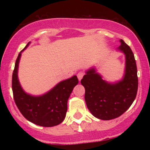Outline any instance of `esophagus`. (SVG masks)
I'll use <instances>...</instances> for the list:
<instances>
[{
  "instance_id": "obj_1",
  "label": "esophagus",
  "mask_w": 150,
  "mask_h": 150,
  "mask_svg": "<svg viewBox=\"0 0 150 150\" xmlns=\"http://www.w3.org/2000/svg\"><path fill=\"white\" fill-rule=\"evenodd\" d=\"M84 75H85V73H83V72H79L78 73H77V77H78L79 80H82V78L83 77Z\"/></svg>"
}]
</instances>
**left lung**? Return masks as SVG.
I'll return each mask as SVG.
<instances>
[{
    "label": "left lung",
    "instance_id": "8db88e82",
    "mask_svg": "<svg viewBox=\"0 0 150 150\" xmlns=\"http://www.w3.org/2000/svg\"><path fill=\"white\" fill-rule=\"evenodd\" d=\"M119 49L125 55V72L123 79L116 83L103 80L94 69L87 71L81 80L85 89L87 108L96 118L111 120L121 116L135 100L138 88L137 65L131 49L122 39Z\"/></svg>",
    "mask_w": 150,
    "mask_h": 150
}]
</instances>
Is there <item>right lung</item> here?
Segmentation results:
<instances>
[{
  "mask_svg": "<svg viewBox=\"0 0 150 150\" xmlns=\"http://www.w3.org/2000/svg\"><path fill=\"white\" fill-rule=\"evenodd\" d=\"M29 44L19 53L13 70L12 89L15 104L29 121L40 126H55L64 120L68 110V99L75 86L78 84V79L74 75L71 78L62 81L51 91L40 97L26 94L19 82L18 70L22 51Z\"/></svg>",
  "mask_w": 150,
  "mask_h": 150,
  "instance_id": "1",
  "label": "right lung"
}]
</instances>
